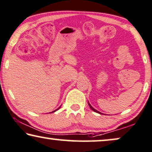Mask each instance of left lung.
I'll list each match as a JSON object with an SVG mask.
<instances>
[{
  "instance_id": "obj_1",
  "label": "left lung",
  "mask_w": 152,
  "mask_h": 152,
  "mask_svg": "<svg viewBox=\"0 0 152 152\" xmlns=\"http://www.w3.org/2000/svg\"><path fill=\"white\" fill-rule=\"evenodd\" d=\"M88 104H89V106H90V108H91V110H92L93 111H94V112H96V113H99V114H102V113H100V112H99V111L96 110V109H94V108H93V107H92V106H91V105H90V103H89V102H88Z\"/></svg>"
}]
</instances>
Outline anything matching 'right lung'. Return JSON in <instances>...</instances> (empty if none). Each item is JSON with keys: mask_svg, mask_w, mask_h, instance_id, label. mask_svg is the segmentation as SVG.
Returning a JSON list of instances; mask_svg holds the SVG:
<instances>
[{"mask_svg": "<svg viewBox=\"0 0 152 152\" xmlns=\"http://www.w3.org/2000/svg\"><path fill=\"white\" fill-rule=\"evenodd\" d=\"M60 107H61V106H60V107H59V108H57V109H56V110H53V112H50V113H54V112H56V110H58V109H60Z\"/></svg>", "mask_w": 152, "mask_h": 152, "instance_id": "obj_1", "label": "right lung"}]
</instances>
